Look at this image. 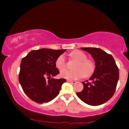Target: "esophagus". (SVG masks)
Masks as SVG:
<instances>
[{
  "instance_id": "1",
  "label": "esophagus",
  "mask_w": 129,
  "mask_h": 129,
  "mask_svg": "<svg viewBox=\"0 0 129 129\" xmlns=\"http://www.w3.org/2000/svg\"><path fill=\"white\" fill-rule=\"evenodd\" d=\"M68 81V82H69V83H72V84H75V83H76V81H75V80H67Z\"/></svg>"
}]
</instances>
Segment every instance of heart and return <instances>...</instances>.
Returning <instances> with one entry per match:
<instances>
[{"instance_id": "1", "label": "heart", "mask_w": 129, "mask_h": 129, "mask_svg": "<svg viewBox=\"0 0 129 129\" xmlns=\"http://www.w3.org/2000/svg\"><path fill=\"white\" fill-rule=\"evenodd\" d=\"M72 59L76 60L77 63L75 64L73 69L75 70H63L60 76L62 78L68 80H77L83 76H90L94 72V64L90 60L86 59L87 56L84 52L80 50H75L70 54ZM66 60L64 56L61 54L57 58L55 61L56 68L61 70L66 67Z\"/></svg>"}]
</instances>
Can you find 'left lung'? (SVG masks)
<instances>
[{
	"instance_id": "left-lung-1",
	"label": "left lung",
	"mask_w": 129,
	"mask_h": 129,
	"mask_svg": "<svg viewBox=\"0 0 129 129\" xmlns=\"http://www.w3.org/2000/svg\"><path fill=\"white\" fill-rule=\"evenodd\" d=\"M80 49L92 56L95 61V69L89 80L82 82L83 90L76 93V94L89 105H102L113 96L119 80V69L113 56L101 49Z\"/></svg>"
}]
</instances>
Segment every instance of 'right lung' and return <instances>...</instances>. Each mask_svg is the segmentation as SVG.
I'll return each instance as SVG.
<instances>
[{"mask_svg": "<svg viewBox=\"0 0 129 129\" xmlns=\"http://www.w3.org/2000/svg\"><path fill=\"white\" fill-rule=\"evenodd\" d=\"M66 49H40L31 50L22 59L19 82L25 94L36 103H47L59 94L65 79L53 77L59 73L57 58Z\"/></svg>", "mask_w": 129, "mask_h": 129, "instance_id": "1", "label": "right lung"}]
</instances>
